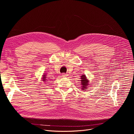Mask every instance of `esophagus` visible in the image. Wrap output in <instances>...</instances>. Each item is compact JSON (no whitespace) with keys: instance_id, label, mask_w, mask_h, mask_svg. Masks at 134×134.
Listing matches in <instances>:
<instances>
[{"instance_id":"obj_1","label":"esophagus","mask_w":134,"mask_h":134,"mask_svg":"<svg viewBox=\"0 0 134 134\" xmlns=\"http://www.w3.org/2000/svg\"><path fill=\"white\" fill-rule=\"evenodd\" d=\"M62 77H67V76H68V74H66L63 73V74H62Z\"/></svg>"}]
</instances>
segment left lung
<instances>
[{"mask_svg": "<svg viewBox=\"0 0 134 134\" xmlns=\"http://www.w3.org/2000/svg\"><path fill=\"white\" fill-rule=\"evenodd\" d=\"M81 85H82V90L84 91V90H86L87 88V86L88 85V83H89V81L88 80V79H87V77H86L85 75H83L81 76Z\"/></svg>", "mask_w": 134, "mask_h": 134, "instance_id": "left-lung-1", "label": "left lung"}]
</instances>
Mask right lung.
<instances>
[{
    "instance_id": "right-lung-1",
    "label": "right lung",
    "mask_w": 134,
    "mask_h": 134,
    "mask_svg": "<svg viewBox=\"0 0 134 134\" xmlns=\"http://www.w3.org/2000/svg\"><path fill=\"white\" fill-rule=\"evenodd\" d=\"M46 78H47V77H46V75L45 74H44L43 75V77H42V81H43V82L47 81H46V80H47V79H46Z\"/></svg>"
}]
</instances>
